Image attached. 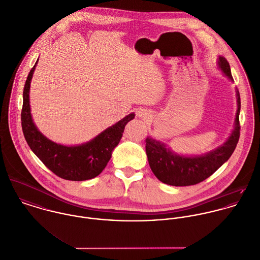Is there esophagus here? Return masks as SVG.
<instances>
[{
    "instance_id": "obj_1",
    "label": "esophagus",
    "mask_w": 260,
    "mask_h": 260,
    "mask_svg": "<svg viewBox=\"0 0 260 260\" xmlns=\"http://www.w3.org/2000/svg\"><path fill=\"white\" fill-rule=\"evenodd\" d=\"M139 115H140L141 117H143V118H147V117H149V115H150V114L143 110V111H140V114H139Z\"/></svg>"
}]
</instances>
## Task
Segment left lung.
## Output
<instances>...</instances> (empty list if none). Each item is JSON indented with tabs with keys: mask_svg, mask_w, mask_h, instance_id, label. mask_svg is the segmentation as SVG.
I'll list each match as a JSON object with an SVG mask.
<instances>
[{
	"mask_svg": "<svg viewBox=\"0 0 260 260\" xmlns=\"http://www.w3.org/2000/svg\"><path fill=\"white\" fill-rule=\"evenodd\" d=\"M218 65L225 75L233 80L230 65L224 57H219ZM236 94L238 108L234 129L227 142L215 151L204 156H179L169 149H166L164 144L151 138H147L146 152L149 164L153 173L160 182L176 187L199 184L214 174L231 156L240 137L239 112L241 105L238 90L236 91Z\"/></svg>",
	"mask_w": 260,
	"mask_h": 260,
	"instance_id": "obj_1",
	"label": "left lung"
}]
</instances>
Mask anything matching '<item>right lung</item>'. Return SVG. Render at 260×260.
<instances>
[{"mask_svg":"<svg viewBox=\"0 0 260 260\" xmlns=\"http://www.w3.org/2000/svg\"><path fill=\"white\" fill-rule=\"evenodd\" d=\"M34 70L35 65L25 82L21 111L22 129L30 149L51 172L62 179L85 181L99 176L110 159L113 149L118 145L125 124L135 117V114L126 115L84 145L66 147L55 144L37 129L31 117L29 89Z\"/></svg>","mask_w":260,"mask_h":260,"instance_id":"add662e5","label":"right lung"}]
</instances>
